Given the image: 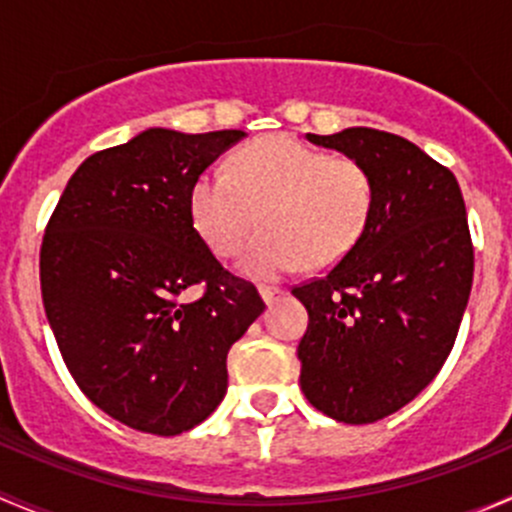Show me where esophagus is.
<instances>
[{
	"label": "esophagus",
	"instance_id": "1",
	"mask_svg": "<svg viewBox=\"0 0 512 512\" xmlns=\"http://www.w3.org/2000/svg\"><path fill=\"white\" fill-rule=\"evenodd\" d=\"M260 294H262V299H265L267 307H270V304H275L277 299L285 297V289H280V287H260Z\"/></svg>",
	"mask_w": 512,
	"mask_h": 512
}]
</instances>
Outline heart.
I'll list each match as a JSON object with an SVG mask.
<instances>
[{
    "instance_id": "obj_1",
    "label": "heart",
    "mask_w": 512,
    "mask_h": 512,
    "mask_svg": "<svg viewBox=\"0 0 512 512\" xmlns=\"http://www.w3.org/2000/svg\"><path fill=\"white\" fill-rule=\"evenodd\" d=\"M376 185L354 158H334L294 136H267L240 148L230 173L208 170L190 190V218L205 245L230 257L257 223L265 230L247 245L240 270L275 280L349 255L369 230Z\"/></svg>"
}]
</instances>
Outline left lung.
Returning <instances> with one entry per match:
<instances>
[{
    "mask_svg": "<svg viewBox=\"0 0 512 512\" xmlns=\"http://www.w3.org/2000/svg\"><path fill=\"white\" fill-rule=\"evenodd\" d=\"M307 138L369 168L376 208L344 260L292 289L309 312L299 386L334 421L374 423L416 399L451 354L473 285L466 203L446 165L394 133Z\"/></svg>",
    "mask_w": 512,
    "mask_h": 512,
    "instance_id": "8db88e82",
    "label": "left lung"
}]
</instances>
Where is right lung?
<instances>
[{"label": "right lung", "instance_id": "add662e5", "mask_svg": "<svg viewBox=\"0 0 512 512\" xmlns=\"http://www.w3.org/2000/svg\"><path fill=\"white\" fill-rule=\"evenodd\" d=\"M240 138L148 128L86 158L46 225L41 299L66 369L136 431L178 436L213 414L227 352L265 309L190 218L195 180Z\"/></svg>", "mask_w": 512, "mask_h": 512}]
</instances>
